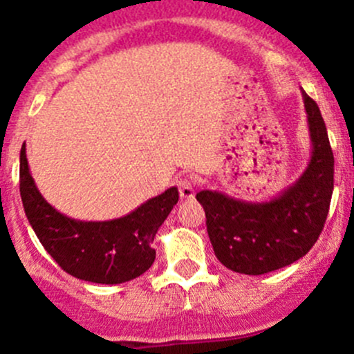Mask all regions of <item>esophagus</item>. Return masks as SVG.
I'll return each mask as SVG.
<instances>
[{"label": "esophagus", "instance_id": "obj_1", "mask_svg": "<svg viewBox=\"0 0 354 354\" xmlns=\"http://www.w3.org/2000/svg\"><path fill=\"white\" fill-rule=\"evenodd\" d=\"M177 186H179V194L180 198L187 200L194 196V184L189 177H183V179L177 180Z\"/></svg>", "mask_w": 354, "mask_h": 354}]
</instances>
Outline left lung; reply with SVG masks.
I'll return each instance as SVG.
<instances>
[{"label":"left lung","mask_w":354,"mask_h":354,"mask_svg":"<svg viewBox=\"0 0 354 354\" xmlns=\"http://www.w3.org/2000/svg\"><path fill=\"white\" fill-rule=\"evenodd\" d=\"M313 156L300 179L272 198L252 203L219 191L196 193L217 259L239 274L261 275L288 267L316 244L333 193V152L319 106L302 91Z\"/></svg>","instance_id":"obj_1"}]
</instances>
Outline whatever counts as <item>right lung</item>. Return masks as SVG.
Listing matches in <instances>:
<instances>
[{
    "instance_id": "1",
    "label": "right lung",
    "mask_w": 354,
    "mask_h": 354,
    "mask_svg": "<svg viewBox=\"0 0 354 354\" xmlns=\"http://www.w3.org/2000/svg\"><path fill=\"white\" fill-rule=\"evenodd\" d=\"M21 198L31 228L45 251L70 275L98 284H121L154 263L152 241L179 200L177 187L142 203L112 221H77L44 198L29 174L26 145L21 149Z\"/></svg>"
}]
</instances>
